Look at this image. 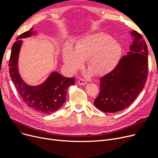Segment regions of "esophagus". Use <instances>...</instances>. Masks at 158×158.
<instances>
[{
    "instance_id": "34e87169",
    "label": "esophagus",
    "mask_w": 158,
    "mask_h": 158,
    "mask_svg": "<svg viewBox=\"0 0 158 158\" xmlns=\"http://www.w3.org/2000/svg\"><path fill=\"white\" fill-rule=\"evenodd\" d=\"M77 82H78V84L80 85H85L87 83L86 81H85V79H79V80H78Z\"/></svg>"
}]
</instances>
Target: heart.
<instances>
[{
    "mask_svg": "<svg viewBox=\"0 0 158 158\" xmlns=\"http://www.w3.org/2000/svg\"><path fill=\"white\" fill-rule=\"evenodd\" d=\"M122 53L119 42L107 34L97 33L88 35L76 44L75 48L70 44H66L63 51V61L70 73L77 70L83 60L90 72L97 76L109 73L118 64Z\"/></svg>",
    "mask_w": 158,
    "mask_h": 158,
    "instance_id": "heart-1",
    "label": "heart"
}]
</instances>
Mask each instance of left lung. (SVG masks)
<instances>
[{"label": "left lung", "mask_w": 158, "mask_h": 158, "mask_svg": "<svg viewBox=\"0 0 158 158\" xmlns=\"http://www.w3.org/2000/svg\"><path fill=\"white\" fill-rule=\"evenodd\" d=\"M134 41L130 51L117 66L100 79L101 90L94 101L98 110L115 113L127 108L137 98L148 76V48L143 36L131 31Z\"/></svg>", "instance_id": "8db88e82"}]
</instances>
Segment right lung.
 I'll return each mask as SVG.
<instances>
[{
    "label": "right lung",
    "instance_id": "right-lung-1",
    "mask_svg": "<svg viewBox=\"0 0 158 158\" xmlns=\"http://www.w3.org/2000/svg\"><path fill=\"white\" fill-rule=\"evenodd\" d=\"M31 28L17 38L13 44L10 58V74L18 93L29 107L43 114L53 113L63 105L66 100L67 89L74 85L75 78L64 77L56 72H52L43 84L37 86L26 85L20 76L18 70V59L22 40L19 39L30 36Z\"/></svg>",
    "mask_w": 158,
    "mask_h": 158
}]
</instances>
